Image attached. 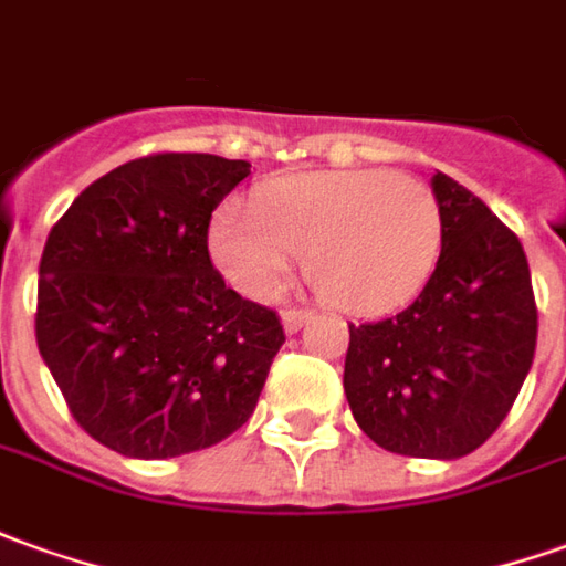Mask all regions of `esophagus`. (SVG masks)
Masks as SVG:
<instances>
[{"instance_id":"34e87169","label":"esophagus","mask_w":566,"mask_h":566,"mask_svg":"<svg viewBox=\"0 0 566 566\" xmlns=\"http://www.w3.org/2000/svg\"><path fill=\"white\" fill-rule=\"evenodd\" d=\"M311 311H302V307H290V311H283V329L290 335H295L298 329H305L307 323H311Z\"/></svg>"}]
</instances>
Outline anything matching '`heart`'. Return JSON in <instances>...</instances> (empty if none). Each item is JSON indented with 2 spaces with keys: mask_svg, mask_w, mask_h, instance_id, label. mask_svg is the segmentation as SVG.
<instances>
[{
  "mask_svg": "<svg viewBox=\"0 0 566 566\" xmlns=\"http://www.w3.org/2000/svg\"><path fill=\"white\" fill-rule=\"evenodd\" d=\"M249 216L221 206L209 252L237 290L271 302L305 259L317 298L345 314H385L422 290L438 264L443 212L434 190L391 169L290 175L259 187Z\"/></svg>",
  "mask_w": 566,
  "mask_h": 566,
  "instance_id": "1",
  "label": "heart"
}]
</instances>
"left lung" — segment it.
<instances>
[{
  "instance_id": "left-lung-1",
  "label": "left lung",
  "mask_w": 566,
  "mask_h": 566,
  "mask_svg": "<svg viewBox=\"0 0 566 566\" xmlns=\"http://www.w3.org/2000/svg\"><path fill=\"white\" fill-rule=\"evenodd\" d=\"M443 243L431 280L400 314L350 323L345 397L388 453H474L527 379L536 302L524 245L484 200L438 171Z\"/></svg>"
}]
</instances>
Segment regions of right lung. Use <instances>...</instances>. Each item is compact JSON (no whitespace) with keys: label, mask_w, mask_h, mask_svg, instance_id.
<instances>
[{"label":"right lung","mask_w":566,"mask_h":566,"mask_svg":"<svg viewBox=\"0 0 566 566\" xmlns=\"http://www.w3.org/2000/svg\"><path fill=\"white\" fill-rule=\"evenodd\" d=\"M245 159L157 154L73 200L39 261L36 345L73 419L132 459L197 453L249 422L286 342L224 286L209 218Z\"/></svg>","instance_id":"add662e5"}]
</instances>
